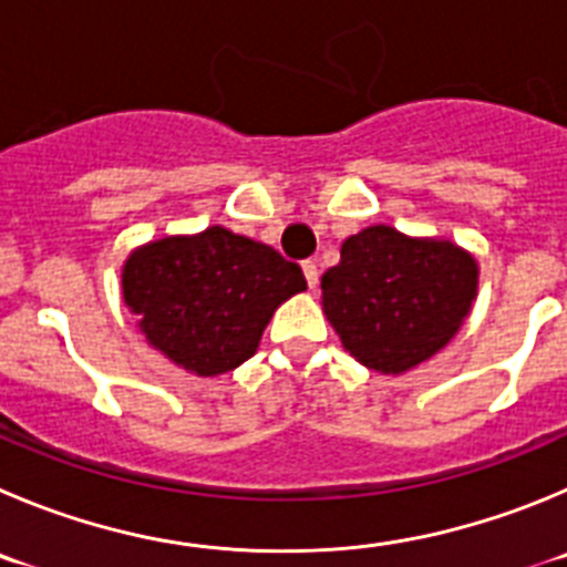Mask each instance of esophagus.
I'll list each match as a JSON object with an SVG mask.
<instances>
[{"label":"esophagus","instance_id":"1","mask_svg":"<svg viewBox=\"0 0 567 567\" xmlns=\"http://www.w3.org/2000/svg\"><path fill=\"white\" fill-rule=\"evenodd\" d=\"M301 271H305V279H308L310 288L319 285V266H316L313 259H305V262H301Z\"/></svg>","mask_w":567,"mask_h":567}]
</instances>
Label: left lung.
Instances as JSON below:
<instances>
[{
  "mask_svg": "<svg viewBox=\"0 0 567 567\" xmlns=\"http://www.w3.org/2000/svg\"><path fill=\"white\" fill-rule=\"evenodd\" d=\"M478 266L451 240H414L391 226L347 237L324 271V313L343 349L383 374L436 355L475 299Z\"/></svg>",
  "mask_w": 567,
  "mask_h": 567,
  "instance_id": "obj_1",
  "label": "left lung"
}]
</instances>
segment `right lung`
Wrapping results in <instances>:
<instances>
[{
  "label": "right lung",
  "instance_id": "1",
  "mask_svg": "<svg viewBox=\"0 0 567 567\" xmlns=\"http://www.w3.org/2000/svg\"><path fill=\"white\" fill-rule=\"evenodd\" d=\"M305 288L296 262L224 226L147 243L123 271V299L147 341L200 378L248 361L274 310Z\"/></svg>",
  "mask_w": 567,
  "mask_h": 567
}]
</instances>
